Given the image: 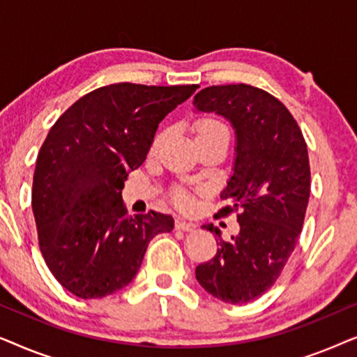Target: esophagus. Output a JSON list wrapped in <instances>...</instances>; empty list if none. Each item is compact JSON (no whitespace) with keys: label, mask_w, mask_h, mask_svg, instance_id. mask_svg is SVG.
Segmentation results:
<instances>
[{"label":"esophagus","mask_w":357,"mask_h":357,"mask_svg":"<svg viewBox=\"0 0 357 357\" xmlns=\"http://www.w3.org/2000/svg\"><path fill=\"white\" fill-rule=\"evenodd\" d=\"M175 227H177L178 231H185V232L195 231V224L185 221V219H177V221H175Z\"/></svg>","instance_id":"34e87169"}]
</instances>
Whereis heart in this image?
Segmentation results:
<instances>
[{
	"instance_id": "obj_1",
	"label": "heart",
	"mask_w": 357,
	"mask_h": 357,
	"mask_svg": "<svg viewBox=\"0 0 357 357\" xmlns=\"http://www.w3.org/2000/svg\"><path fill=\"white\" fill-rule=\"evenodd\" d=\"M195 131H197V139L203 138V136H209V135H227L229 131L226 128V125L221 123V121L216 119H202L195 123ZM164 138V133H159L155 136L153 141V146H151V151L158 149V146L160 144V141ZM172 199L174 203L180 208H188L192 204V198H190V193L187 190H175L172 193Z\"/></svg>"
}]
</instances>
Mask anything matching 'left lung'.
Returning a JSON list of instances; mask_svg holds the SVG:
<instances>
[{
	"label": "left lung",
	"instance_id": "obj_1",
	"mask_svg": "<svg viewBox=\"0 0 357 357\" xmlns=\"http://www.w3.org/2000/svg\"><path fill=\"white\" fill-rule=\"evenodd\" d=\"M195 105L236 128L234 175L219 214L236 213L241 226L229 241L213 224L203 226L216 232L219 248L195 273L219 301L245 304L275 284L296 248L310 197L307 143L284 104L260 87L209 86L195 96Z\"/></svg>",
	"mask_w": 357,
	"mask_h": 357
}]
</instances>
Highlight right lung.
I'll return each instance as SVG.
<instances>
[{
  "instance_id": "add662e5",
  "label": "right lung",
  "mask_w": 357,
  "mask_h": 357,
  "mask_svg": "<svg viewBox=\"0 0 357 357\" xmlns=\"http://www.w3.org/2000/svg\"><path fill=\"white\" fill-rule=\"evenodd\" d=\"M197 89L104 86L76 100L48 131L32 209L47 266L75 296L120 291L138 273L151 238L174 229L170 214L128 216L121 190L130 170L144 162L158 125Z\"/></svg>"
}]
</instances>
